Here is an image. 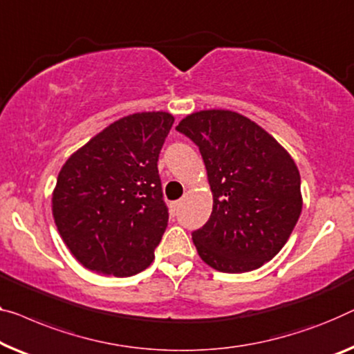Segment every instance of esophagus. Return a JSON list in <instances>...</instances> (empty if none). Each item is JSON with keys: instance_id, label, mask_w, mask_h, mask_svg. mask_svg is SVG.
Masks as SVG:
<instances>
[{"instance_id": "34e87169", "label": "esophagus", "mask_w": 354, "mask_h": 354, "mask_svg": "<svg viewBox=\"0 0 354 354\" xmlns=\"http://www.w3.org/2000/svg\"><path fill=\"white\" fill-rule=\"evenodd\" d=\"M170 208H171V213H173V214H178L179 208H181V202H173V203L170 205Z\"/></svg>"}]
</instances>
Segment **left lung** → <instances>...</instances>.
<instances>
[{"label": "left lung", "instance_id": "1", "mask_svg": "<svg viewBox=\"0 0 354 354\" xmlns=\"http://www.w3.org/2000/svg\"><path fill=\"white\" fill-rule=\"evenodd\" d=\"M176 130L198 146L213 192L209 219L192 232L198 256L224 273L262 267L286 243L302 211L292 157L234 111H198Z\"/></svg>", "mask_w": 354, "mask_h": 354}]
</instances>
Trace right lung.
I'll return each instance as SVG.
<instances>
[{
  "label": "right lung",
  "mask_w": 354,
  "mask_h": 354,
  "mask_svg": "<svg viewBox=\"0 0 354 354\" xmlns=\"http://www.w3.org/2000/svg\"><path fill=\"white\" fill-rule=\"evenodd\" d=\"M175 118L163 111L115 120L62 167L52 214L88 270L131 277L154 261L168 224L157 160Z\"/></svg>",
  "instance_id": "obj_1"
}]
</instances>
